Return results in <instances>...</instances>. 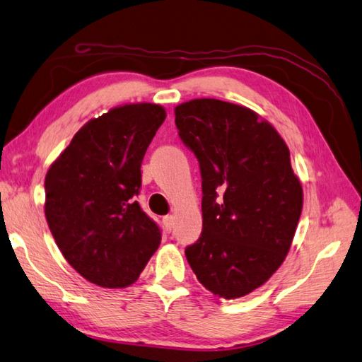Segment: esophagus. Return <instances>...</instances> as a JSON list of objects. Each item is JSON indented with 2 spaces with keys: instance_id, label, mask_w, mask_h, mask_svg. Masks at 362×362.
I'll return each instance as SVG.
<instances>
[{
  "instance_id": "1",
  "label": "esophagus",
  "mask_w": 362,
  "mask_h": 362,
  "mask_svg": "<svg viewBox=\"0 0 362 362\" xmlns=\"http://www.w3.org/2000/svg\"><path fill=\"white\" fill-rule=\"evenodd\" d=\"M163 224H165L166 230H169V232H171V228L174 226V216H173V214H166V216L163 218Z\"/></svg>"
}]
</instances>
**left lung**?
Here are the masks:
<instances>
[{
	"label": "left lung",
	"instance_id": "8db88e82",
	"mask_svg": "<svg viewBox=\"0 0 362 362\" xmlns=\"http://www.w3.org/2000/svg\"><path fill=\"white\" fill-rule=\"evenodd\" d=\"M174 113L202 175V233L188 263L214 296H247L281 266L302 213L288 146L244 105L204 98Z\"/></svg>",
	"mask_w": 362,
	"mask_h": 362
}]
</instances>
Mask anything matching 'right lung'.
Returning a JSON list of instances; mask_svg holds the SVG:
<instances>
[{
    "mask_svg": "<svg viewBox=\"0 0 362 362\" xmlns=\"http://www.w3.org/2000/svg\"><path fill=\"white\" fill-rule=\"evenodd\" d=\"M166 112L158 104L115 107L90 119L49 166L45 216L65 259L101 288L136 281L161 232L135 196L141 161Z\"/></svg>",
    "mask_w": 362,
    "mask_h": 362,
    "instance_id": "right-lung-1",
    "label": "right lung"
}]
</instances>
